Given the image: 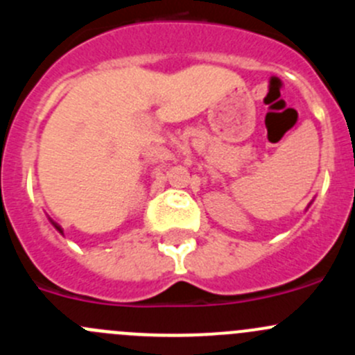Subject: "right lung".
<instances>
[{
  "mask_svg": "<svg viewBox=\"0 0 355 355\" xmlns=\"http://www.w3.org/2000/svg\"><path fill=\"white\" fill-rule=\"evenodd\" d=\"M51 223H53V227H55V228H56V230H58V232H60V234H63L62 227H60V225H58V223H55V221H53V220H51Z\"/></svg>",
  "mask_w": 355,
  "mask_h": 355,
  "instance_id": "right-lung-1",
  "label": "right lung"
}]
</instances>
